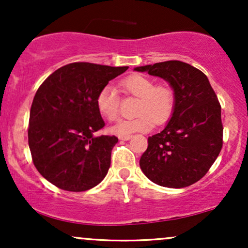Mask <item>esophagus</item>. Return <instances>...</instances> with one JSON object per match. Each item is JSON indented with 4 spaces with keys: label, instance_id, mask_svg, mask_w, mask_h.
<instances>
[{
    "label": "esophagus",
    "instance_id": "obj_1",
    "mask_svg": "<svg viewBox=\"0 0 248 248\" xmlns=\"http://www.w3.org/2000/svg\"><path fill=\"white\" fill-rule=\"evenodd\" d=\"M130 138H132V135H129V134L128 135H119V139L122 141H128Z\"/></svg>",
    "mask_w": 248,
    "mask_h": 248
}]
</instances>
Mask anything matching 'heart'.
Returning a JSON list of instances; mask_svg holds the SVG:
<instances>
[{"label":"heart","instance_id":"obj_1","mask_svg":"<svg viewBox=\"0 0 248 248\" xmlns=\"http://www.w3.org/2000/svg\"><path fill=\"white\" fill-rule=\"evenodd\" d=\"M119 87L126 95L138 98L135 118L121 120L112 127L116 135H128L134 132L150 129L153 122L161 124L169 119L175 107V91L168 84H156L150 77L133 73L119 82ZM95 106L102 118L113 122L120 113V96L115 88L102 87L95 96Z\"/></svg>","mask_w":248,"mask_h":248}]
</instances>
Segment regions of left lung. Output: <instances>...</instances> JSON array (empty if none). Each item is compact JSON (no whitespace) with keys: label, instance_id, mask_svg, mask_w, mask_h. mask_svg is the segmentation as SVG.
<instances>
[{"label":"left lung","instance_id":"1","mask_svg":"<svg viewBox=\"0 0 248 248\" xmlns=\"http://www.w3.org/2000/svg\"><path fill=\"white\" fill-rule=\"evenodd\" d=\"M157 76L175 91L171 119L148 139L140 158L144 175L166 187H186L209 171L223 147L221 107L207 77L186 62L168 61L136 67Z\"/></svg>","mask_w":248,"mask_h":248}]
</instances>
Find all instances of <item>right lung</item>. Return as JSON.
Returning a JSON list of instances; mask_svg holds the SVG:
<instances>
[{
    "label": "right lung",
    "instance_id": "1",
    "mask_svg": "<svg viewBox=\"0 0 248 248\" xmlns=\"http://www.w3.org/2000/svg\"><path fill=\"white\" fill-rule=\"evenodd\" d=\"M128 66L71 62L37 90L30 109L28 141L36 169L66 191H86L107 175L116 136L93 133L105 127L95 96Z\"/></svg>",
    "mask_w": 248,
    "mask_h": 248
}]
</instances>
